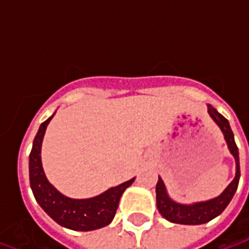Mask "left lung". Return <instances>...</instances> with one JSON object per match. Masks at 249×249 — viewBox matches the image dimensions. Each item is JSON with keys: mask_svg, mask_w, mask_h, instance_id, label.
Returning <instances> with one entry per match:
<instances>
[{"mask_svg": "<svg viewBox=\"0 0 249 249\" xmlns=\"http://www.w3.org/2000/svg\"><path fill=\"white\" fill-rule=\"evenodd\" d=\"M208 112L211 117L214 120V123L219 125L221 132L224 133V139L228 144L231 153L233 155L236 160V176L233 181L225 188V191L219 197L212 198L209 201H204V203H196L192 205H183V204H178L172 201L168 197L167 191H165V185L162 183V180L159 178V181L156 184V204L159 212L161 213L162 217H165L172 223H178V224H187V225H198L208 223L216 216H219L230 204V201L233 197L237 185H239V180H240V162H239V149L236 145L235 139H233V133L231 129L228 120L225 119L221 114L213 108V107H208Z\"/></svg>", "mask_w": 249, "mask_h": 249, "instance_id": "8db88e82", "label": "left lung"}]
</instances>
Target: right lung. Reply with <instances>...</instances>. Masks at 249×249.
I'll list each match as a JSON object with an SVG mask.
<instances>
[{"instance_id":"obj_1","label":"right lung","mask_w":249,"mask_h":249,"mask_svg":"<svg viewBox=\"0 0 249 249\" xmlns=\"http://www.w3.org/2000/svg\"><path fill=\"white\" fill-rule=\"evenodd\" d=\"M53 116L41 124L29 155V180L33 195L41 208L56 223L65 228L74 231H93L103 228L113 220L121 195L135 181V178L110 188L107 192L92 198L74 200L61 195L46 180L41 164V144L46 126Z\"/></svg>"}]
</instances>
